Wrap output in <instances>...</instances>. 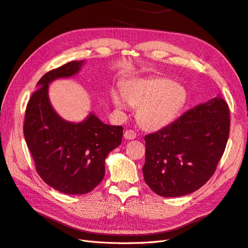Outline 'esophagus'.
<instances>
[{"instance_id":"obj_1","label":"esophagus","mask_w":248,"mask_h":248,"mask_svg":"<svg viewBox=\"0 0 248 248\" xmlns=\"http://www.w3.org/2000/svg\"><path fill=\"white\" fill-rule=\"evenodd\" d=\"M136 138H137V133L133 130H126L124 133L125 140H134Z\"/></svg>"}]
</instances>
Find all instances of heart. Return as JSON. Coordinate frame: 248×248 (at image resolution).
I'll use <instances>...</instances> for the list:
<instances>
[{
    "label": "heart",
    "mask_w": 248,
    "mask_h": 248,
    "mask_svg": "<svg viewBox=\"0 0 248 248\" xmlns=\"http://www.w3.org/2000/svg\"><path fill=\"white\" fill-rule=\"evenodd\" d=\"M110 99L116 110L123 115L131 107L138 108V120L145 129L160 130L175 121L183 109L186 89L167 78H132L125 82L122 94L112 91Z\"/></svg>",
    "instance_id": "b5f03b06"
}]
</instances>
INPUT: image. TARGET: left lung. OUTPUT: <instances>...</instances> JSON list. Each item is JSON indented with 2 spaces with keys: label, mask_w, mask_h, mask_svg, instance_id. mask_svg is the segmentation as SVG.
Segmentation results:
<instances>
[{
  "label": "left lung",
  "mask_w": 248,
  "mask_h": 248,
  "mask_svg": "<svg viewBox=\"0 0 248 248\" xmlns=\"http://www.w3.org/2000/svg\"><path fill=\"white\" fill-rule=\"evenodd\" d=\"M229 133L230 109L220 96L187 110L169 126L145 137V182L164 198L198 190L214 174Z\"/></svg>",
  "instance_id": "left-lung-1"
}]
</instances>
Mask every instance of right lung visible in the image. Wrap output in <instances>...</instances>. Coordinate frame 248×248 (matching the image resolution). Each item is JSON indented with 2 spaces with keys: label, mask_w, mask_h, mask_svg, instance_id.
Here are the masks:
<instances>
[{
  "label": "right lung",
  "mask_w": 248,
  "mask_h": 248,
  "mask_svg": "<svg viewBox=\"0 0 248 248\" xmlns=\"http://www.w3.org/2000/svg\"><path fill=\"white\" fill-rule=\"evenodd\" d=\"M84 63L72 61L44 74L26 109L24 134L36 170L46 184L66 194L88 193L102 181L107 156L123 137L122 126L104 124L92 111L76 123L52 108L50 82L77 76Z\"/></svg>",
  "instance_id": "1"
}]
</instances>
